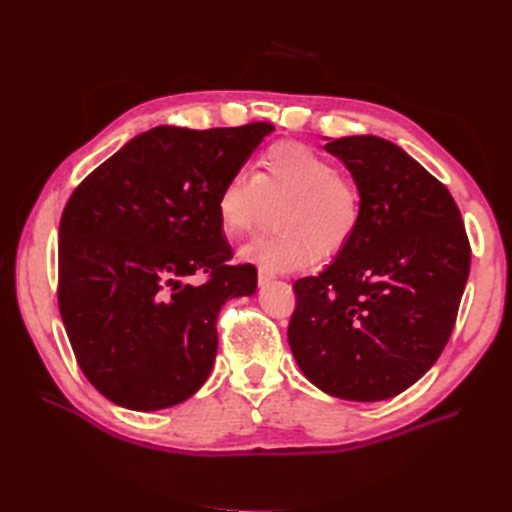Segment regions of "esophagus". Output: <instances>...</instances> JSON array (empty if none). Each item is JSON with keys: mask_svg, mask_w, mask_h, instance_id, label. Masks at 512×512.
I'll list each match as a JSON object with an SVG mask.
<instances>
[{"mask_svg": "<svg viewBox=\"0 0 512 512\" xmlns=\"http://www.w3.org/2000/svg\"><path fill=\"white\" fill-rule=\"evenodd\" d=\"M275 277V273H271V271H267V269H258V284L260 286H265V284H269L271 280Z\"/></svg>", "mask_w": 512, "mask_h": 512, "instance_id": "esophagus-1", "label": "esophagus"}]
</instances>
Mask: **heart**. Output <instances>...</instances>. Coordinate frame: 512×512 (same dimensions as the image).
Masks as SVG:
<instances>
[{
	"instance_id": "obj_1",
	"label": "heart",
	"mask_w": 512,
	"mask_h": 512,
	"mask_svg": "<svg viewBox=\"0 0 512 512\" xmlns=\"http://www.w3.org/2000/svg\"><path fill=\"white\" fill-rule=\"evenodd\" d=\"M271 237L241 247L239 256L271 273L299 271L335 256L361 222V196L339 177L337 166L303 143H275L256 162L254 175L235 170L215 196V211L228 237H243L267 205L282 203Z\"/></svg>"
}]
</instances>
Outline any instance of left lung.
I'll list each match as a JSON object with an SVG mask.
<instances>
[{
	"label": "left lung",
	"instance_id": "8db88e82",
	"mask_svg": "<svg viewBox=\"0 0 512 512\" xmlns=\"http://www.w3.org/2000/svg\"><path fill=\"white\" fill-rule=\"evenodd\" d=\"M324 149L352 173L361 222L333 265L294 282L288 344L320 391L382 401L442 354L468 282L470 241L451 192L404 149L371 134Z\"/></svg>",
	"mask_w": 512,
	"mask_h": 512
}]
</instances>
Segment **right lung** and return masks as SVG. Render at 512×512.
I'll return each mask as SVG.
<instances>
[{
	"label": "right lung",
	"mask_w": 512,
	"mask_h": 512,
	"mask_svg": "<svg viewBox=\"0 0 512 512\" xmlns=\"http://www.w3.org/2000/svg\"><path fill=\"white\" fill-rule=\"evenodd\" d=\"M273 130L158 126L87 175L59 222V314L85 378L130 410L192 397L218 352L226 299L254 294L230 265L215 196ZM206 280L192 285L191 277Z\"/></svg>",
	"instance_id": "obj_1"
}]
</instances>
